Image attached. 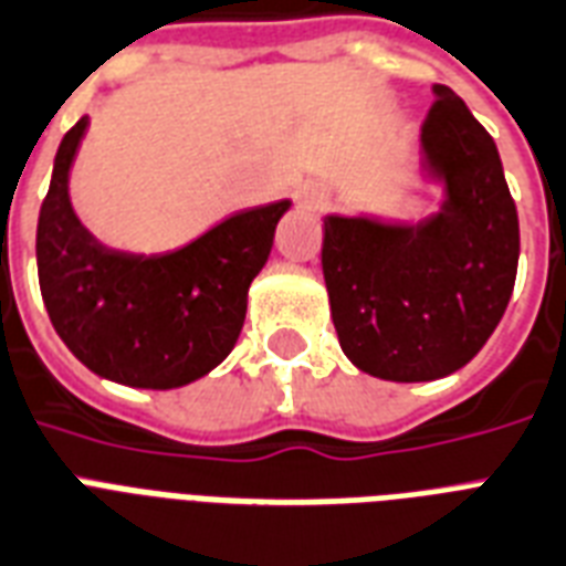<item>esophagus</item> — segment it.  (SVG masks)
<instances>
[{
    "label": "esophagus",
    "mask_w": 566,
    "mask_h": 566,
    "mask_svg": "<svg viewBox=\"0 0 566 566\" xmlns=\"http://www.w3.org/2000/svg\"><path fill=\"white\" fill-rule=\"evenodd\" d=\"M297 200H301L304 209H322V206L327 203V191H324L322 186H315V182H306V186H301V191H297Z\"/></svg>",
    "instance_id": "obj_1"
}]
</instances>
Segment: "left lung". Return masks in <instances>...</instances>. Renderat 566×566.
Instances as JSON below:
<instances>
[{
  "label": "left lung",
  "instance_id": "1",
  "mask_svg": "<svg viewBox=\"0 0 566 566\" xmlns=\"http://www.w3.org/2000/svg\"><path fill=\"white\" fill-rule=\"evenodd\" d=\"M419 135L440 209L419 223L324 214L322 271L345 357L396 384L463 369L505 315L520 221L496 142L451 87L433 85Z\"/></svg>",
  "mask_w": 566,
  "mask_h": 566
}]
</instances>
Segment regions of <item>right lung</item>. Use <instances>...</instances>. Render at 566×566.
I'll return each mask as SVG.
<instances>
[{
  "instance_id": "1",
  "label": "right lung",
  "mask_w": 566,
  "mask_h": 566,
  "mask_svg": "<svg viewBox=\"0 0 566 566\" xmlns=\"http://www.w3.org/2000/svg\"><path fill=\"white\" fill-rule=\"evenodd\" d=\"M87 115L61 142L38 218V280L61 343L105 380L135 389L195 384L242 333L248 289L292 200L251 206L165 253L108 248L70 203Z\"/></svg>"
}]
</instances>
